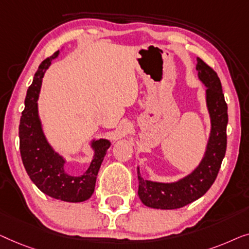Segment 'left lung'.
<instances>
[{
    "mask_svg": "<svg viewBox=\"0 0 249 249\" xmlns=\"http://www.w3.org/2000/svg\"><path fill=\"white\" fill-rule=\"evenodd\" d=\"M198 80L205 87V103L210 117V134L204 155L193 171L176 181L162 183L144 179L138 167L139 197L145 206L160 210L179 209L202 197L214 183L226 155L228 106L216 73L197 57Z\"/></svg>",
    "mask_w": 249,
    "mask_h": 249,
    "instance_id": "obj_1",
    "label": "left lung"
}]
</instances>
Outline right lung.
Masks as SVG:
<instances>
[{
	"instance_id": "obj_1",
	"label": "right lung",
	"mask_w": 249,
	"mask_h": 249,
	"mask_svg": "<svg viewBox=\"0 0 249 249\" xmlns=\"http://www.w3.org/2000/svg\"><path fill=\"white\" fill-rule=\"evenodd\" d=\"M58 55L59 51L41 63L27 91L19 125L20 153L28 176L44 194L59 201L78 203L87 201L92 195L98 171L110 141L107 139L91 140L89 145L93 157L89 168L82 175H71L65 170L66 158L55 151L48 142L38 110V98L45 72Z\"/></svg>"
}]
</instances>
